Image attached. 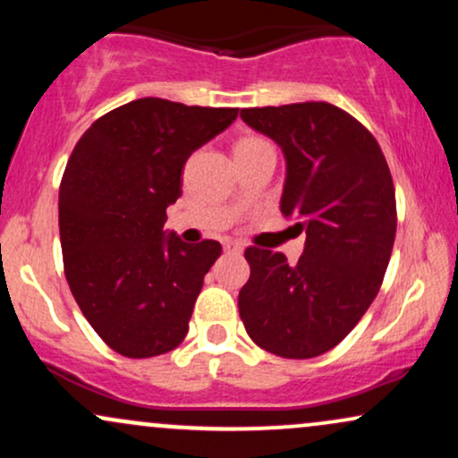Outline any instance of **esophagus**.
<instances>
[{
  "mask_svg": "<svg viewBox=\"0 0 458 458\" xmlns=\"http://www.w3.org/2000/svg\"><path fill=\"white\" fill-rule=\"evenodd\" d=\"M224 251H228V254H243V243H239V241H224Z\"/></svg>",
  "mask_w": 458,
  "mask_h": 458,
  "instance_id": "obj_1",
  "label": "esophagus"
}]
</instances>
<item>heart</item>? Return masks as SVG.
Here are the masks:
<instances>
[{"mask_svg":"<svg viewBox=\"0 0 458 458\" xmlns=\"http://www.w3.org/2000/svg\"><path fill=\"white\" fill-rule=\"evenodd\" d=\"M243 141H245V140H243Z\"/></svg>","mask_w":458,"mask_h":458,"instance_id":"obj_1","label":"heart"}]
</instances>
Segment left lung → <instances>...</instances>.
I'll return each instance as SVG.
<instances>
[{
	"mask_svg": "<svg viewBox=\"0 0 458 458\" xmlns=\"http://www.w3.org/2000/svg\"><path fill=\"white\" fill-rule=\"evenodd\" d=\"M241 118L282 148L280 208L306 233L297 265L247 247L241 320L273 355H323L360 323L386 276L396 236L390 167L370 131L331 103L250 107Z\"/></svg>",
	"mask_w": 458,
	"mask_h": 458,
	"instance_id": "8db88e82",
	"label": "left lung"
}]
</instances>
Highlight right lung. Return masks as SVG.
I'll return each instance as SVG.
<instances>
[{
  "instance_id": "1",
  "label": "right lung",
  "mask_w": 458,
  "mask_h": 458,
  "mask_svg": "<svg viewBox=\"0 0 458 458\" xmlns=\"http://www.w3.org/2000/svg\"><path fill=\"white\" fill-rule=\"evenodd\" d=\"M239 109L146 97L101 115L77 141L60 185V243L72 297L124 357H155L185 340L217 241L185 243L163 224L182 193L193 150Z\"/></svg>"
}]
</instances>
